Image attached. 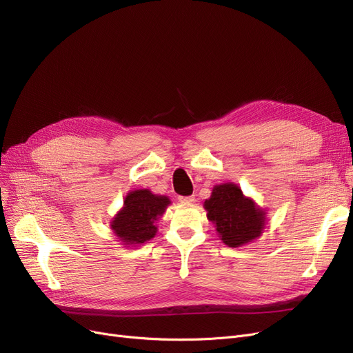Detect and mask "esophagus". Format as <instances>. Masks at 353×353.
Listing matches in <instances>:
<instances>
[{
  "mask_svg": "<svg viewBox=\"0 0 353 353\" xmlns=\"http://www.w3.org/2000/svg\"><path fill=\"white\" fill-rule=\"evenodd\" d=\"M179 202H180V203L189 205V203L194 202V197H193V196H179Z\"/></svg>",
  "mask_w": 353,
  "mask_h": 353,
  "instance_id": "34e87169",
  "label": "esophagus"
}]
</instances>
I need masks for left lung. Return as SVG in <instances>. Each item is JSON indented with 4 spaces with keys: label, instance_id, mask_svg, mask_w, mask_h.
<instances>
[{
    "label": "left lung",
    "instance_id": "1",
    "mask_svg": "<svg viewBox=\"0 0 353 353\" xmlns=\"http://www.w3.org/2000/svg\"><path fill=\"white\" fill-rule=\"evenodd\" d=\"M208 219L216 226L222 241L228 247H241L259 236L264 229V212L245 197L232 183L213 189L205 202Z\"/></svg>",
    "mask_w": 353,
    "mask_h": 353
}]
</instances>
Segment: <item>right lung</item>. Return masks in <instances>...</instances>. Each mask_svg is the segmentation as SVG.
<instances>
[{
	"label": "right lung",
	"mask_w": 353,
	"mask_h": 353,
	"mask_svg": "<svg viewBox=\"0 0 353 353\" xmlns=\"http://www.w3.org/2000/svg\"><path fill=\"white\" fill-rule=\"evenodd\" d=\"M170 203L168 197L156 196L150 190H134L128 193L124 208L112 221L115 235L127 243H144L157 232L154 221Z\"/></svg>",
	"instance_id": "add662e5"
}]
</instances>
